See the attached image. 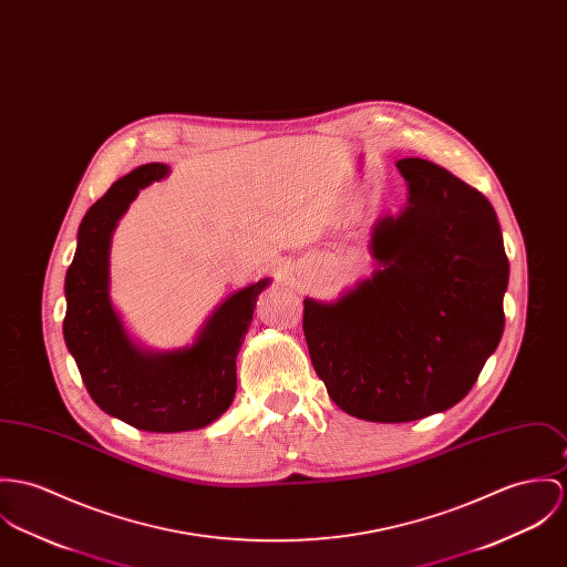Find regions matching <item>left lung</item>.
Wrapping results in <instances>:
<instances>
[{"mask_svg":"<svg viewBox=\"0 0 567 567\" xmlns=\"http://www.w3.org/2000/svg\"><path fill=\"white\" fill-rule=\"evenodd\" d=\"M408 204L379 216L370 277L303 301V331L331 401L368 422L457 405L496 351L509 259L492 204L446 168L405 157Z\"/></svg>","mask_w":567,"mask_h":567,"instance_id":"8db88e82","label":"left lung"}]
</instances>
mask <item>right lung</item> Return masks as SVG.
<instances>
[{"instance_id":"1","label":"right lung","mask_w":567,"mask_h":567,"mask_svg":"<svg viewBox=\"0 0 567 567\" xmlns=\"http://www.w3.org/2000/svg\"><path fill=\"white\" fill-rule=\"evenodd\" d=\"M168 171L159 162L143 164L110 186L80 223L64 279L62 333L89 394L112 417L152 433L204 429L229 410L236 358L259 292L270 286L264 277L231 292L188 347L155 351L130 336L110 299L112 234L138 193Z\"/></svg>"}]
</instances>
